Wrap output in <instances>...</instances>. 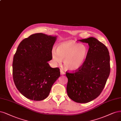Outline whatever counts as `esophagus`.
Listing matches in <instances>:
<instances>
[{"mask_svg": "<svg viewBox=\"0 0 121 121\" xmlns=\"http://www.w3.org/2000/svg\"><path fill=\"white\" fill-rule=\"evenodd\" d=\"M60 74L61 75H64V74H65V73L64 72V70H62V69H60Z\"/></svg>", "mask_w": 121, "mask_h": 121, "instance_id": "1", "label": "esophagus"}]
</instances>
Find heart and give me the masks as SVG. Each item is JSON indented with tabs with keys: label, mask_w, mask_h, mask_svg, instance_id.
<instances>
[{
	"label": "heart",
	"mask_w": 121,
	"mask_h": 121,
	"mask_svg": "<svg viewBox=\"0 0 121 121\" xmlns=\"http://www.w3.org/2000/svg\"><path fill=\"white\" fill-rule=\"evenodd\" d=\"M88 49L85 45L69 40L60 43L57 51L53 49L52 56L56 64H60L62 60H64L65 68L73 72L80 69L84 65Z\"/></svg>",
	"instance_id": "obj_1"
}]
</instances>
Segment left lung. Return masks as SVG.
I'll use <instances>...</instances> for the list:
<instances>
[{
    "mask_svg": "<svg viewBox=\"0 0 121 121\" xmlns=\"http://www.w3.org/2000/svg\"><path fill=\"white\" fill-rule=\"evenodd\" d=\"M88 43V53L84 65L73 73L66 72V91L73 101L86 103L101 94L110 73V57L107 48L95 37L79 40Z\"/></svg>",
    "mask_w": 121,
    "mask_h": 121,
    "instance_id": "1",
    "label": "left lung"
}]
</instances>
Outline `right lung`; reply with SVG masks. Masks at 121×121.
Returning <instances> with one entry per match:
<instances>
[{"mask_svg": "<svg viewBox=\"0 0 121 121\" xmlns=\"http://www.w3.org/2000/svg\"><path fill=\"white\" fill-rule=\"evenodd\" d=\"M56 36L38 33L21 41L13 57L12 74L16 88L26 98L42 101L60 77V69L52 68L48 61Z\"/></svg>", "mask_w": 121, "mask_h": 121, "instance_id": "right-lung-1", "label": "right lung"}]
</instances>
